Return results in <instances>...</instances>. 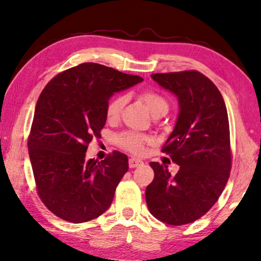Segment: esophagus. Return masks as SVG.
<instances>
[{
  "label": "esophagus",
  "mask_w": 261,
  "mask_h": 261,
  "mask_svg": "<svg viewBox=\"0 0 261 261\" xmlns=\"http://www.w3.org/2000/svg\"><path fill=\"white\" fill-rule=\"evenodd\" d=\"M128 164H129V167L130 169H134V167H138L142 165V162L140 159H137V158H130L129 162H128Z\"/></svg>",
  "instance_id": "obj_1"
}]
</instances>
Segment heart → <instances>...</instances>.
<instances>
[{
	"label": "heart",
	"instance_id": "1",
	"mask_svg": "<svg viewBox=\"0 0 261 261\" xmlns=\"http://www.w3.org/2000/svg\"><path fill=\"white\" fill-rule=\"evenodd\" d=\"M142 99H144L146 106L148 107V109L151 110V113L154 115L155 113L160 112L163 109H167V102L163 96L156 94L154 91H145L141 95ZM127 97L124 95H119L116 97H114L112 101L108 103L106 109V114L108 120L114 121L119 119L121 110H122L123 106L126 105ZM149 141V138L145 137V135L135 133V132H124V133L120 134L117 137V144L121 147L127 149L128 152L134 153V154H141L144 152V146L146 142Z\"/></svg>",
	"mask_w": 261,
	"mask_h": 261
}]
</instances>
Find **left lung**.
<instances>
[{"instance_id":"obj_1","label":"left lung","mask_w":261,"mask_h":261,"mask_svg":"<svg viewBox=\"0 0 261 261\" xmlns=\"http://www.w3.org/2000/svg\"><path fill=\"white\" fill-rule=\"evenodd\" d=\"M152 80L178 99L172 133L163 153L179 165L171 176L166 165L151 163L154 179L146 203L156 219L172 226L202 217L222 194L231 155L226 103L216 85L198 71L155 73Z\"/></svg>"}]
</instances>
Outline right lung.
<instances>
[{
    "instance_id": "1",
    "label": "right lung",
    "mask_w": 261,
    "mask_h": 261,
    "mask_svg": "<svg viewBox=\"0 0 261 261\" xmlns=\"http://www.w3.org/2000/svg\"><path fill=\"white\" fill-rule=\"evenodd\" d=\"M144 80L95 63L57 74L35 106L28 149L38 194L60 219L94 220L112 204L128 171L126 154L114 151L102 162L85 159L88 144L101 138L109 99Z\"/></svg>"
}]
</instances>
